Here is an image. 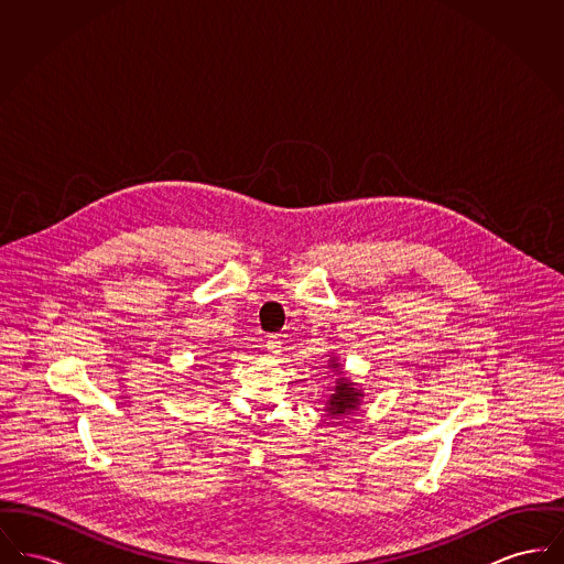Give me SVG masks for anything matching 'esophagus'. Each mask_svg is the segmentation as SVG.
Returning <instances> with one entry per match:
<instances>
[{
	"mask_svg": "<svg viewBox=\"0 0 564 564\" xmlns=\"http://www.w3.org/2000/svg\"><path fill=\"white\" fill-rule=\"evenodd\" d=\"M267 349H269L270 355H279L281 352V338L274 334V336H269V340H267Z\"/></svg>",
	"mask_w": 564,
	"mask_h": 564,
	"instance_id": "obj_1",
	"label": "esophagus"
}]
</instances>
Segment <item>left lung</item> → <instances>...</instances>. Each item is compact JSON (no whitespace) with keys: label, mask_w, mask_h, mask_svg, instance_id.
Instances as JSON below:
<instances>
[{"label":"left lung","mask_w":564,"mask_h":564,"mask_svg":"<svg viewBox=\"0 0 564 564\" xmlns=\"http://www.w3.org/2000/svg\"><path fill=\"white\" fill-rule=\"evenodd\" d=\"M327 368L329 372H334V384H329V395L325 400V412L327 416L336 419V416H345L355 412L361 400H364V391L359 389L357 382H352L349 376L345 375V368L340 366V359L336 355H329V361H327Z\"/></svg>","instance_id":"1"}]
</instances>
